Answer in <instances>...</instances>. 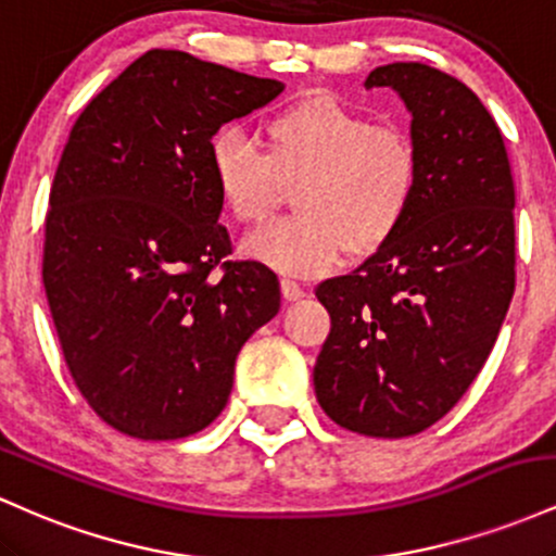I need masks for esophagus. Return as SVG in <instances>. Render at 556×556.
<instances>
[{"label":"esophagus","mask_w":556,"mask_h":556,"mask_svg":"<svg viewBox=\"0 0 556 556\" xmlns=\"http://www.w3.org/2000/svg\"><path fill=\"white\" fill-rule=\"evenodd\" d=\"M282 295H285V300H300V298H305V287L295 282V279L285 277L282 279Z\"/></svg>","instance_id":"obj_1"}]
</instances>
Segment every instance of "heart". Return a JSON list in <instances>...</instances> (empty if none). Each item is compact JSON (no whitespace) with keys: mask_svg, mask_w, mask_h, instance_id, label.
<instances>
[{"mask_svg":"<svg viewBox=\"0 0 556 556\" xmlns=\"http://www.w3.org/2000/svg\"><path fill=\"white\" fill-rule=\"evenodd\" d=\"M266 151L235 127L212 140L208 162L222 203L240 225L274 214L295 185L298 214L258 229L242 251L271 269L308 277L342 253L366 256L397 232L416 203L420 154L397 125H379L334 96H308L264 127Z\"/></svg>","mask_w":556,"mask_h":556,"instance_id":"1","label":"heart"}]
</instances>
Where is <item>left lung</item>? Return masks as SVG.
<instances>
[{
	"instance_id": "1",
	"label": "left lung",
	"mask_w": 556,
	"mask_h": 556,
	"mask_svg": "<svg viewBox=\"0 0 556 556\" xmlns=\"http://www.w3.org/2000/svg\"><path fill=\"white\" fill-rule=\"evenodd\" d=\"M413 114L416 203L355 271L316 287L331 331L316 400L342 429L400 439L446 416L486 363L515 292V182L481 99L420 62L376 67Z\"/></svg>"
}]
</instances>
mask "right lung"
<instances>
[{
    "mask_svg": "<svg viewBox=\"0 0 556 556\" xmlns=\"http://www.w3.org/2000/svg\"><path fill=\"white\" fill-rule=\"evenodd\" d=\"M282 83L151 49L88 101L56 164L43 290L75 387L104 424L169 442L206 429L279 279L227 261L212 138Z\"/></svg>",
    "mask_w": 556,
    "mask_h": 556,
    "instance_id": "1",
    "label": "right lung"
}]
</instances>
